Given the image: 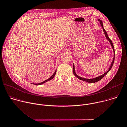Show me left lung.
Wrapping results in <instances>:
<instances>
[{
	"mask_svg": "<svg viewBox=\"0 0 127 127\" xmlns=\"http://www.w3.org/2000/svg\"><path fill=\"white\" fill-rule=\"evenodd\" d=\"M98 21H100V24H101V26H102V28H103V31H104V34H105V36H106V38L109 40V41L110 42V44H111V46H112V48H113V51H114V58H113V61H112V63H111V66L110 67V68H109V70L106 72V73H105L104 74H103V75H101V76H99V77H96V78H93V79H86V78H82V77H80V76H78L76 74V73H75V67H74V65L73 64V74H74V75L76 77H77L79 79H80V80H83V81H86V82H88V83H95V82H98V81H100L101 79H102L110 71V70L111 69V68H112V66H113V64H114V60H115V49H114V46H113V43H112V41H111V40L109 38V37H108V34H107V32L106 31V30H105V29L104 28V27H103V22H102V21L100 20V19H98Z\"/></svg>",
	"mask_w": 127,
	"mask_h": 127,
	"instance_id": "left-lung-1",
	"label": "left lung"
}]
</instances>
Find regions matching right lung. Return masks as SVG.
<instances>
[{"instance_id":"add662e5","label":"right lung","mask_w":127,"mask_h":127,"mask_svg":"<svg viewBox=\"0 0 127 127\" xmlns=\"http://www.w3.org/2000/svg\"><path fill=\"white\" fill-rule=\"evenodd\" d=\"M56 71H55V72H54V73L49 79H48L47 80H46L45 81H43V82H41V83H38V84H34V85H41V84H43V83H45V82H47V81H49V80L52 79L54 77V76H55V74H56Z\"/></svg>"}]
</instances>
